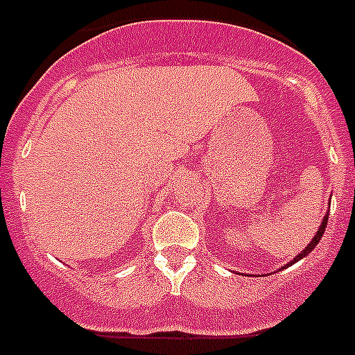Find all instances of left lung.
<instances>
[{"label": "left lung", "mask_w": 355, "mask_h": 355, "mask_svg": "<svg viewBox=\"0 0 355 355\" xmlns=\"http://www.w3.org/2000/svg\"><path fill=\"white\" fill-rule=\"evenodd\" d=\"M327 218H329V213H327L326 216H324V220H322V225H320V229L317 230V234H315V237H313V239H311V243H310V245H308L306 248L303 250V252L299 253V255L295 257V259L292 260V262H297V260H301V259H303V257H306L308 253H311V252H313V248H315V246L318 245V241H320L322 234H324V230H326V225H327ZM292 262H291V264H287V266H285V268H288V266H292Z\"/></svg>", "instance_id": "obj_1"}]
</instances>
